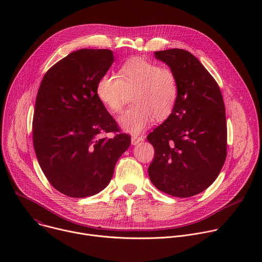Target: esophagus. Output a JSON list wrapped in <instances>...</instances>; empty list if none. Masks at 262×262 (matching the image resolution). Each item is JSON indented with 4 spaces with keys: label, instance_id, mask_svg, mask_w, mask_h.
Here are the masks:
<instances>
[{
    "label": "esophagus",
    "instance_id": "1",
    "mask_svg": "<svg viewBox=\"0 0 262 262\" xmlns=\"http://www.w3.org/2000/svg\"><path fill=\"white\" fill-rule=\"evenodd\" d=\"M144 140V137H137V136H134V137H132V144L133 145H137L138 143H140V142H142Z\"/></svg>",
    "mask_w": 262,
    "mask_h": 262
}]
</instances>
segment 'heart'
Returning a JSON list of instances; mask_svg holds the SVG:
<instances>
[{"mask_svg": "<svg viewBox=\"0 0 262 262\" xmlns=\"http://www.w3.org/2000/svg\"><path fill=\"white\" fill-rule=\"evenodd\" d=\"M99 101L112 114L122 110L127 93L135 104L119 117L120 127L138 135L154 122L167 119L177 103L179 87L175 73L142 58L126 61L118 74L104 73L96 84Z\"/></svg>", "mask_w": 262, "mask_h": 262, "instance_id": "1", "label": "heart"}]
</instances>
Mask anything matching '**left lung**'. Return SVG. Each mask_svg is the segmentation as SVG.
<instances>
[{"label":"left lung","mask_w":262,"mask_h":262,"mask_svg":"<svg viewBox=\"0 0 262 262\" xmlns=\"http://www.w3.org/2000/svg\"><path fill=\"white\" fill-rule=\"evenodd\" d=\"M156 57L175 73L179 94L172 114L147 136L155 148L149 178L168 195L192 197L208 188L225 163V104L215 80L190 52L172 49Z\"/></svg>","instance_id":"obj_1"}]
</instances>
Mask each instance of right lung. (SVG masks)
Returning a JSON list of instances; mask_svg holds the SVG:
<instances>
[{
    "instance_id": "right-lung-1",
    "label": "right lung",
    "mask_w": 262,
    "mask_h": 262,
    "mask_svg": "<svg viewBox=\"0 0 262 262\" xmlns=\"http://www.w3.org/2000/svg\"><path fill=\"white\" fill-rule=\"evenodd\" d=\"M114 61L110 50L70 53L45 74L35 101L32 136L49 182L72 198L93 196L108 184L130 145L95 89ZM113 132L108 138L105 133Z\"/></svg>"
}]
</instances>
